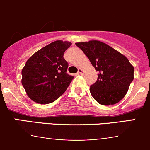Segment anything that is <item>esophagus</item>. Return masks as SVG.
Listing matches in <instances>:
<instances>
[{
    "mask_svg": "<svg viewBox=\"0 0 150 150\" xmlns=\"http://www.w3.org/2000/svg\"><path fill=\"white\" fill-rule=\"evenodd\" d=\"M83 72H84L83 69H81V68H79V69H78V74H79V75H83Z\"/></svg>",
    "mask_w": 150,
    "mask_h": 150,
    "instance_id": "34e87169",
    "label": "esophagus"
}]
</instances>
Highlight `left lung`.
Wrapping results in <instances>:
<instances>
[{
    "label": "left lung",
    "instance_id": "1",
    "mask_svg": "<svg viewBox=\"0 0 150 150\" xmlns=\"http://www.w3.org/2000/svg\"><path fill=\"white\" fill-rule=\"evenodd\" d=\"M98 72V78L90 87L93 99L102 105L120 102L134 80V68L128 59L103 42L90 40L75 43Z\"/></svg>",
    "mask_w": 150,
    "mask_h": 150
}]
</instances>
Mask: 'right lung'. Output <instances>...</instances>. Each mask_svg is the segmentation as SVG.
I'll return each instance as SVG.
<instances>
[{"instance_id": "add662e5", "label": "right lung", "mask_w": 150, "mask_h": 150, "mask_svg": "<svg viewBox=\"0 0 150 150\" xmlns=\"http://www.w3.org/2000/svg\"><path fill=\"white\" fill-rule=\"evenodd\" d=\"M72 43L57 40L35 53L22 70V84L30 99L37 103H51L61 96L74 77L67 73L63 57Z\"/></svg>"}]
</instances>
